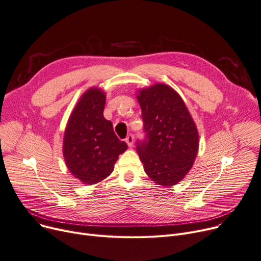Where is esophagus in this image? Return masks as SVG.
Here are the masks:
<instances>
[{"instance_id":"34e87169","label":"esophagus","mask_w":261,"mask_h":261,"mask_svg":"<svg viewBox=\"0 0 261 261\" xmlns=\"http://www.w3.org/2000/svg\"><path fill=\"white\" fill-rule=\"evenodd\" d=\"M125 141H126L127 145H128L130 148H132L133 145H134V136H133L132 134H129V135L126 137Z\"/></svg>"}]
</instances>
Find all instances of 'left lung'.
I'll list each match as a JSON object with an SVG mask.
<instances>
[{"mask_svg": "<svg viewBox=\"0 0 261 261\" xmlns=\"http://www.w3.org/2000/svg\"><path fill=\"white\" fill-rule=\"evenodd\" d=\"M148 140L137 146L146 174L156 185L173 187L193 167L199 147L195 121L181 96L167 84L137 90Z\"/></svg>", "mask_w": 261, "mask_h": 261, "instance_id": "1", "label": "left lung"}]
</instances>
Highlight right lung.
<instances>
[{
	"mask_svg": "<svg viewBox=\"0 0 261 261\" xmlns=\"http://www.w3.org/2000/svg\"><path fill=\"white\" fill-rule=\"evenodd\" d=\"M106 93L90 87L79 98L68 118L63 138V156L71 174L85 185H95L113 172L118 155L128 146L115 135L103 117Z\"/></svg>",
	"mask_w": 261,
	"mask_h": 261,
	"instance_id": "obj_1",
	"label": "right lung"
}]
</instances>
